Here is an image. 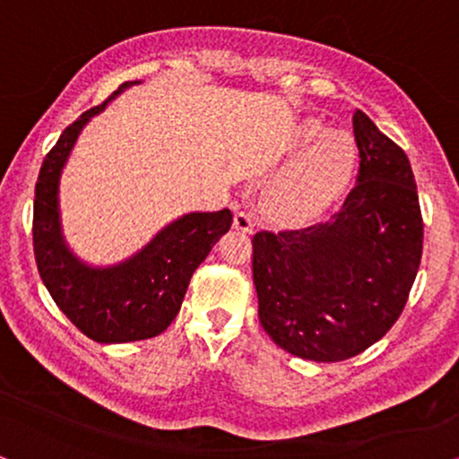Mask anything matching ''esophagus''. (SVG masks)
<instances>
[{"label": "esophagus", "instance_id": "obj_1", "mask_svg": "<svg viewBox=\"0 0 459 459\" xmlns=\"http://www.w3.org/2000/svg\"><path fill=\"white\" fill-rule=\"evenodd\" d=\"M233 226L237 230H241V233H252V229H254L252 213H249V212H237L235 220H233Z\"/></svg>", "mask_w": 459, "mask_h": 459}]
</instances>
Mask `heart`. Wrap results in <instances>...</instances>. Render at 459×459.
<instances>
[{"mask_svg": "<svg viewBox=\"0 0 459 459\" xmlns=\"http://www.w3.org/2000/svg\"><path fill=\"white\" fill-rule=\"evenodd\" d=\"M298 146H307V151L264 191V212L285 226H302L319 218L346 188L354 163L351 138L327 132L319 119L304 121Z\"/></svg>", "mask_w": 459, "mask_h": 459, "instance_id": "obj_1", "label": "heart"}]
</instances>
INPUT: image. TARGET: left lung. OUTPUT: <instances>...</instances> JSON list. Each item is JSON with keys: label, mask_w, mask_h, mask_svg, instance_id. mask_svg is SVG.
Masks as SVG:
<instances>
[{"label": "left lung", "mask_w": 459, "mask_h": 459, "mask_svg": "<svg viewBox=\"0 0 459 459\" xmlns=\"http://www.w3.org/2000/svg\"><path fill=\"white\" fill-rule=\"evenodd\" d=\"M357 185L338 213L300 230L254 235L264 332L316 363L363 352L399 319L421 260L418 188L405 151L363 111L352 115Z\"/></svg>", "instance_id": "left-lung-1"}]
</instances>
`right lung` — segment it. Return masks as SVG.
<instances>
[{"label":"right lung","mask_w":459,"mask_h":459,"mask_svg":"<svg viewBox=\"0 0 459 459\" xmlns=\"http://www.w3.org/2000/svg\"><path fill=\"white\" fill-rule=\"evenodd\" d=\"M134 83L140 82L121 83L102 105L79 115L60 134L35 185L33 249L41 281L73 325L100 344L146 340L166 332L178 315L193 273L233 224L230 210L185 213L115 266L85 264L66 246L58 201L66 159L83 126Z\"/></svg>","instance_id":"1"}]
</instances>
